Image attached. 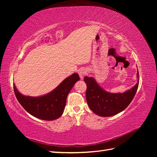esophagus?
I'll list each match as a JSON object with an SVG mask.
<instances>
[{
  "instance_id": "1",
  "label": "esophagus",
  "mask_w": 157,
  "mask_h": 157,
  "mask_svg": "<svg viewBox=\"0 0 157 157\" xmlns=\"http://www.w3.org/2000/svg\"><path fill=\"white\" fill-rule=\"evenodd\" d=\"M86 73L87 72H86V69H80L78 71V73L80 77V78H81V79H83L84 75L86 74Z\"/></svg>"
}]
</instances>
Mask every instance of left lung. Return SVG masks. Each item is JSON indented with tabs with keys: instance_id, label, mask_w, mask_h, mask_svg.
Masks as SVG:
<instances>
[{
	"instance_id": "obj_1",
	"label": "left lung",
	"mask_w": 157,
	"mask_h": 157,
	"mask_svg": "<svg viewBox=\"0 0 157 157\" xmlns=\"http://www.w3.org/2000/svg\"><path fill=\"white\" fill-rule=\"evenodd\" d=\"M137 77L139 80V73ZM87 89L86 98L90 109L100 117H111L124 111L134 98L139 81L131 89L124 93L113 94L106 92L99 86L93 77L84 78Z\"/></svg>"
}]
</instances>
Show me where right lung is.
Here are the masks:
<instances>
[{"label":"right lung","mask_w":157,"mask_h":157,"mask_svg":"<svg viewBox=\"0 0 157 157\" xmlns=\"http://www.w3.org/2000/svg\"><path fill=\"white\" fill-rule=\"evenodd\" d=\"M79 80L78 73H73L52 92L39 97L23 96L14 84L13 90L19 103L27 112L39 119L53 121L62 115L68 94Z\"/></svg>","instance_id":"obj_1"}]
</instances>
